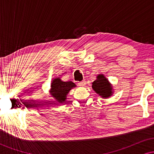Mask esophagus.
<instances>
[{
  "mask_svg": "<svg viewBox=\"0 0 154 154\" xmlns=\"http://www.w3.org/2000/svg\"><path fill=\"white\" fill-rule=\"evenodd\" d=\"M78 85L79 86H85L86 85V81L85 80V79H83L82 81H81V82H78Z\"/></svg>",
  "mask_w": 154,
  "mask_h": 154,
  "instance_id": "esophagus-1",
  "label": "esophagus"
}]
</instances>
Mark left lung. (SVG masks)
Segmentation results:
<instances>
[{
  "mask_svg": "<svg viewBox=\"0 0 154 154\" xmlns=\"http://www.w3.org/2000/svg\"><path fill=\"white\" fill-rule=\"evenodd\" d=\"M92 88L103 98H108L112 95V88L108 79L103 75H98L96 80L93 82Z\"/></svg>",
  "mask_w": 154,
  "mask_h": 154,
  "instance_id": "8db88e82",
  "label": "left lung"
}]
</instances>
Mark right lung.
I'll return each instance as SVG.
<instances>
[{"instance_id": "right-lung-1", "label": "right lung", "mask_w": 154, "mask_h": 154, "mask_svg": "<svg viewBox=\"0 0 154 154\" xmlns=\"http://www.w3.org/2000/svg\"><path fill=\"white\" fill-rule=\"evenodd\" d=\"M75 84L72 82H63L59 77L54 79L51 83L50 93L56 101L63 103L66 99V95L72 88L75 87ZM49 101V100H48Z\"/></svg>"}]
</instances>
